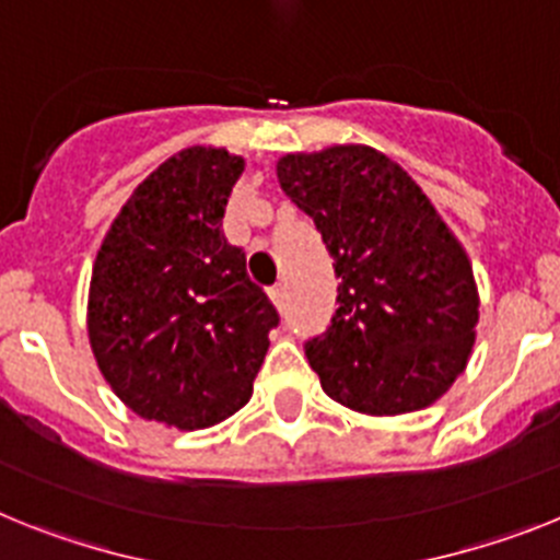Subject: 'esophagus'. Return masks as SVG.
Instances as JSON below:
<instances>
[{"label": "esophagus", "mask_w": 560, "mask_h": 560, "mask_svg": "<svg viewBox=\"0 0 560 560\" xmlns=\"http://www.w3.org/2000/svg\"><path fill=\"white\" fill-rule=\"evenodd\" d=\"M267 295H270V301H273L276 307H284V299H287V287L284 281H279V284H273L270 290H267Z\"/></svg>", "instance_id": "obj_1"}]
</instances>
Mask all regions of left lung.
<instances>
[{
    "mask_svg": "<svg viewBox=\"0 0 560 560\" xmlns=\"http://www.w3.org/2000/svg\"><path fill=\"white\" fill-rule=\"evenodd\" d=\"M276 174L340 279L332 324L304 347L324 392L372 417L440 400L474 352L479 293L431 199L372 145L284 154Z\"/></svg>",
    "mask_w": 560,
    "mask_h": 560,
    "instance_id": "obj_1",
    "label": "left lung"
}]
</instances>
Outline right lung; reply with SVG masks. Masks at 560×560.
I'll use <instances>...</instances> for the list:
<instances>
[{"label": "right lung", "mask_w": 560, "mask_h": 560, "mask_svg": "<svg viewBox=\"0 0 560 560\" xmlns=\"http://www.w3.org/2000/svg\"><path fill=\"white\" fill-rule=\"evenodd\" d=\"M245 160L191 145L135 188L92 267L86 329L112 392L145 420L194 431L253 395L279 313L222 233Z\"/></svg>", "instance_id": "add662e5"}]
</instances>
